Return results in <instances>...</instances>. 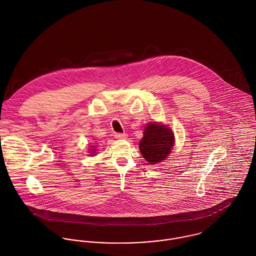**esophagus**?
Instances as JSON below:
<instances>
[{"mask_svg":"<svg viewBox=\"0 0 256 256\" xmlns=\"http://www.w3.org/2000/svg\"><path fill=\"white\" fill-rule=\"evenodd\" d=\"M126 137H127V135L124 133H115V138H117V139H125Z\"/></svg>","mask_w":256,"mask_h":256,"instance_id":"obj_1","label":"esophagus"}]
</instances>
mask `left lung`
Here are the masks:
<instances>
[{
    "label": "left lung",
    "mask_w": 256,
    "mask_h": 256,
    "mask_svg": "<svg viewBox=\"0 0 256 256\" xmlns=\"http://www.w3.org/2000/svg\"><path fill=\"white\" fill-rule=\"evenodd\" d=\"M174 143V134L160 123H148L140 142V152L150 164L164 160Z\"/></svg>",
    "instance_id": "1"
}]
</instances>
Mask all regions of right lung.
I'll list each match as a JSON object with an SVG mask.
<instances>
[{"label": "right lung", "mask_w": 256, "mask_h": 256, "mask_svg": "<svg viewBox=\"0 0 256 256\" xmlns=\"http://www.w3.org/2000/svg\"><path fill=\"white\" fill-rule=\"evenodd\" d=\"M92 150H94V148H92Z\"/></svg>", "instance_id": "right-lung-1"}]
</instances>
